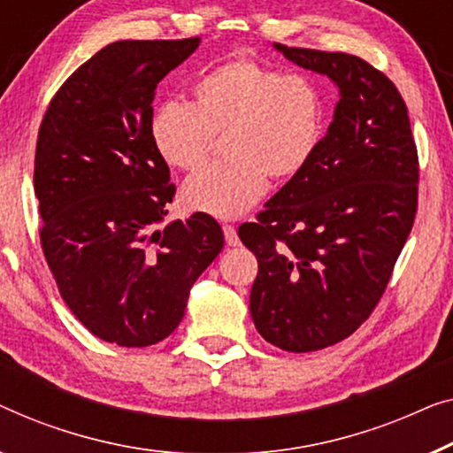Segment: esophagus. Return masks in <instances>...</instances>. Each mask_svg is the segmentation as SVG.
Listing matches in <instances>:
<instances>
[{"label":"esophagus","mask_w":453,"mask_h":453,"mask_svg":"<svg viewBox=\"0 0 453 453\" xmlns=\"http://www.w3.org/2000/svg\"><path fill=\"white\" fill-rule=\"evenodd\" d=\"M224 235H226V242L227 246H238V232H235V227L232 224H224Z\"/></svg>","instance_id":"1"}]
</instances>
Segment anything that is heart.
I'll return each mask as SVG.
<instances>
[{"label":"heart","mask_w":453,"mask_h":453,"mask_svg":"<svg viewBox=\"0 0 453 453\" xmlns=\"http://www.w3.org/2000/svg\"><path fill=\"white\" fill-rule=\"evenodd\" d=\"M193 104L170 100L151 114L150 139L172 168H201L224 135L226 160L203 168L182 188L184 205L235 218L265 195L269 176L289 180L311 162L326 133L328 106L305 73L235 57L195 80Z\"/></svg>","instance_id":"1"}]
</instances>
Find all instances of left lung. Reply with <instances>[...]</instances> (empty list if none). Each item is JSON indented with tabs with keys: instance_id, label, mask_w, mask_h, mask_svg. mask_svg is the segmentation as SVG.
<instances>
[{
	"instance_id": "obj_1",
	"label": "left lung",
	"mask_w": 453,
	"mask_h": 453,
	"mask_svg": "<svg viewBox=\"0 0 453 453\" xmlns=\"http://www.w3.org/2000/svg\"><path fill=\"white\" fill-rule=\"evenodd\" d=\"M275 47L341 90L311 162L238 227L258 260L254 326L283 351L308 353L351 336L380 303L415 224L418 154L386 73L355 55Z\"/></svg>"
}]
</instances>
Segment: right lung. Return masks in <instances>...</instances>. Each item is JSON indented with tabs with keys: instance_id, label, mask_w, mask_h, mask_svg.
<instances>
[{
	"instance_id": "add662e5",
	"label": "right lung",
	"mask_w": 453,
	"mask_h": 453,
	"mask_svg": "<svg viewBox=\"0 0 453 453\" xmlns=\"http://www.w3.org/2000/svg\"><path fill=\"white\" fill-rule=\"evenodd\" d=\"M199 41L108 44L63 81L38 129L44 260L73 316L119 347L174 333L190 288L224 248L207 213L156 229L176 187L151 145V102Z\"/></svg>"
}]
</instances>
